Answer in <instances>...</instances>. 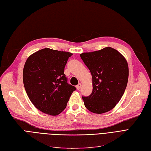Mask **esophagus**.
<instances>
[{
    "instance_id": "34e87169",
    "label": "esophagus",
    "mask_w": 151,
    "mask_h": 151,
    "mask_svg": "<svg viewBox=\"0 0 151 151\" xmlns=\"http://www.w3.org/2000/svg\"><path fill=\"white\" fill-rule=\"evenodd\" d=\"M81 88V83H79V84L76 86V89L79 90H80Z\"/></svg>"
}]
</instances>
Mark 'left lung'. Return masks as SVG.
<instances>
[{
	"label": "left lung",
	"mask_w": 151,
	"mask_h": 151,
	"mask_svg": "<svg viewBox=\"0 0 151 151\" xmlns=\"http://www.w3.org/2000/svg\"><path fill=\"white\" fill-rule=\"evenodd\" d=\"M80 57L93 79L91 94L82 96L85 107L93 113H106L114 108L125 91L129 76L127 61L111 47L83 53Z\"/></svg>",
	"instance_id": "left-lung-1"
}]
</instances>
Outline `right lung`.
Returning a JSON list of instances; mask_svg holds the SVG:
<instances>
[{
	"label": "right lung",
	"mask_w": 151,
	"mask_h": 151,
	"mask_svg": "<svg viewBox=\"0 0 151 151\" xmlns=\"http://www.w3.org/2000/svg\"><path fill=\"white\" fill-rule=\"evenodd\" d=\"M72 53L45 48L27 58L23 71L26 93L33 104L52 116L66 108L76 88L67 81L65 66Z\"/></svg>",
	"instance_id": "right-lung-1"
}]
</instances>
